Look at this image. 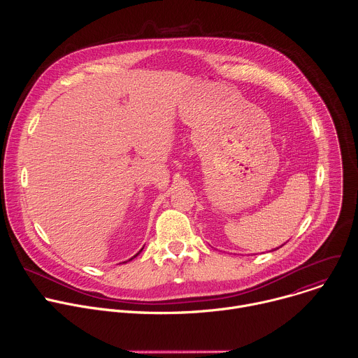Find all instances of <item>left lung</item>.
Returning a JSON list of instances; mask_svg holds the SVG:
<instances>
[{
  "label": "left lung",
  "mask_w": 358,
  "mask_h": 358,
  "mask_svg": "<svg viewBox=\"0 0 358 358\" xmlns=\"http://www.w3.org/2000/svg\"><path fill=\"white\" fill-rule=\"evenodd\" d=\"M282 246H283V245H282ZM276 249H278V248H276Z\"/></svg>",
  "instance_id": "1"
}]
</instances>
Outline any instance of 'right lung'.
I'll return each instance as SVG.
<instances>
[{"mask_svg": "<svg viewBox=\"0 0 358 358\" xmlns=\"http://www.w3.org/2000/svg\"><path fill=\"white\" fill-rule=\"evenodd\" d=\"M141 250H143V249H141ZM141 250H140V252H141ZM140 252H138V253H140ZM138 253H136V255H134V257H133V258H136V257H137V255H138ZM133 258H131V259H133ZM131 259H129V261H131Z\"/></svg>", "mask_w": 358, "mask_h": 358, "instance_id": "right-lung-1", "label": "right lung"}]
</instances>
